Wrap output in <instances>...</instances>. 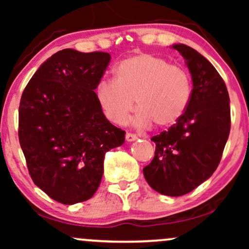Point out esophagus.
<instances>
[{"mask_svg":"<svg viewBox=\"0 0 249 249\" xmlns=\"http://www.w3.org/2000/svg\"><path fill=\"white\" fill-rule=\"evenodd\" d=\"M136 139H138V137L136 135L130 134V132L125 134V141H127V142H135Z\"/></svg>","mask_w":249,"mask_h":249,"instance_id":"obj_1","label":"esophagus"}]
</instances>
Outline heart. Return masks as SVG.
<instances>
[{
    "label": "heart",
    "mask_w": 249,
    "mask_h": 249,
    "mask_svg": "<svg viewBox=\"0 0 249 249\" xmlns=\"http://www.w3.org/2000/svg\"><path fill=\"white\" fill-rule=\"evenodd\" d=\"M192 91V78L183 68L141 53L120 61L113 70V80H102L95 88V97L112 124H124L135 101L137 108L131 124L139 129L153 124L162 128L182 117Z\"/></svg>",
    "instance_id": "1"
}]
</instances>
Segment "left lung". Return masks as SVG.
<instances>
[{
	"label": "left lung",
	"mask_w": 249,
	"mask_h": 249,
	"mask_svg": "<svg viewBox=\"0 0 249 249\" xmlns=\"http://www.w3.org/2000/svg\"><path fill=\"white\" fill-rule=\"evenodd\" d=\"M171 49L181 54L192 74V97L182 117L152 138L155 155L142 172L156 192L178 197L206 181L219 165L230 132V98L206 57L185 44Z\"/></svg>",
	"instance_id": "1"
}]
</instances>
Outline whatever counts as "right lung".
<instances>
[{"instance_id":"right-lung-1","label":"right lung","mask_w":249,"mask_h":249,"mask_svg":"<svg viewBox=\"0 0 249 249\" xmlns=\"http://www.w3.org/2000/svg\"><path fill=\"white\" fill-rule=\"evenodd\" d=\"M111 60L104 52L59 51L23 90L19 142L35 185L56 202L72 204L96 193L107 152L124 142L105 118L95 88Z\"/></svg>"}]
</instances>
